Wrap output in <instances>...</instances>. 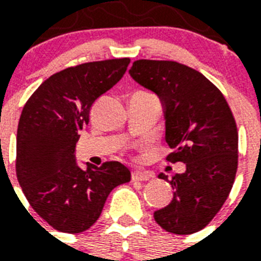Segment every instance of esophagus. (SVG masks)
I'll list each match as a JSON object with an SVG mask.
<instances>
[{
    "mask_svg": "<svg viewBox=\"0 0 261 261\" xmlns=\"http://www.w3.org/2000/svg\"><path fill=\"white\" fill-rule=\"evenodd\" d=\"M151 177V174L149 172H142V171H134L131 174L133 181H146Z\"/></svg>",
    "mask_w": 261,
    "mask_h": 261,
    "instance_id": "1",
    "label": "esophagus"
}]
</instances>
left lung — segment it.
I'll return each instance as SVG.
<instances>
[{
    "label": "left lung",
    "mask_w": 261,
    "mask_h": 261,
    "mask_svg": "<svg viewBox=\"0 0 261 261\" xmlns=\"http://www.w3.org/2000/svg\"><path fill=\"white\" fill-rule=\"evenodd\" d=\"M130 75L154 92L164 107L169 163L186 172L171 180L173 199L154 213L155 222L174 234H192L207 226L230 194L239 165L234 116L214 84L195 69L174 61L139 59Z\"/></svg>",
    "instance_id": "obj_1"
}]
</instances>
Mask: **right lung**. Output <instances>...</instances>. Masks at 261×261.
<instances>
[{
	"label": "right lung",
	"instance_id": "right-lung-1",
	"mask_svg": "<svg viewBox=\"0 0 261 261\" xmlns=\"http://www.w3.org/2000/svg\"><path fill=\"white\" fill-rule=\"evenodd\" d=\"M130 58L67 67L28 98L18 120L16 174L36 213L55 230L81 233L98 219L115 187L131 180L118 161L77 165L75 143L96 98L126 73Z\"/></svg>",
	"mask_w": 261,
	"mask_h": 261
}]
</instances>
